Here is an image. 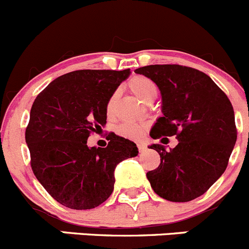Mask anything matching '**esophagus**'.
<instances>
[{
	"instance_id": "1",
	"label": "esophagus",
	"mask_w": 249,
	"mask_h": 249,
	"mask_svg": "<svg viewBox=\"0 0 249 249\" xmlns=\"http://www.w3.org/2000/svg\"><path fill=\"white\" fill-rule=\"evenodd\" d=\"M137 147H139V151L140 152H143L146 149V146L143 143H137Z\"/></svg>"
}]
</instances>
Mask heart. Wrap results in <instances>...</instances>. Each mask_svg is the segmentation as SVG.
Here are the masks:
<instances>
[{
    "instance_id": "1",
    "label": "heart",
    "mask_w": 249,
    "mask_h": 249,
    "mask_svg": "<svg viewBox=\"0 0 249 249\" xmlns=\"http://www.w3.org/2000/svg\"><path fill=\"white\" fill-rule=\"evenodd\" d=\"M130 91L136 96L139 100H141L143 103L153 102L157 97V86L151 79L146 78V76L137 75L134 76L131 80L127 84ZM115 97L117 95H112L110 98L108 100L107 103V113L110 114L113 112V108H114L115 103ZM118 134L120 136L125 137V139L129 140H140L143 136L144 131H146V126L141 124H135V123H126V124H123L118 127Z\"/></svg>"
}]
</instances>
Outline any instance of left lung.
Returning a JSON list of instances; mask_svg holds the SVG:
<instances>
[{
	"label": "left lung",
	"instance_id": "left-lung-1",
	"mask_svg": "<svg viewBox=\"0 0 249 249\" xmlns=\"http://www.w3.org/2000/svg\"><path fill=\"white\" fill-rule=\"evenodd\" d=\"M135 73L151 79L160 91L163 117L151 137L178 140L170 151L159 143L149 146L159 153L160 164L147 178L161 198L192 201L208 191L228 166L237 140L232 105L207 74L190 67L154 64Z\"/></svg>",
	"mask_w": 249,
	"mask_h": 249
}]
</instances>
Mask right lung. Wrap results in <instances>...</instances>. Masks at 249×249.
<instances>
[{"label": "right lung", "mask_w": 249, "mask_h": 249, "mask_svg": "<svg viewBox=\"0 0 249 249\" xmlns=\"http://www.w3.org/2000/svg\"><path fill=\"white\" fill-rule=\"evenodd\" d=\"M124 71H75L43 89L33 103L25 141L36 178L60 204L92 209L114 189L115 166L139 154L136 143L115 134L108 146L89 147L107 123V103L130 75Z\"/></svg>", "instance_id": "1"}]
</instances>
